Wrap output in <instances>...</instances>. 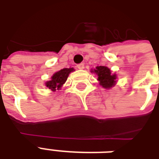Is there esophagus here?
<instances>
[{"label":"esophagus","instance_id":"34e87169","mask_svg":"<svg viewBox=\"0 0 159 159\" xmlns=\"http://www.w3.org/2000/svg\"><path fill=\"white\" fill-rule=\"evenodd\" d=\"M77 68L79 70H83L84 69V64H83V63H81V64H78L77 65Z\"/></svg>","mask_w":159,"mask_h":159}]
</instances>
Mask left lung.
Listing matches in <instances>:
<instances>
[{"instance_id": "obj_1", "label": "left lung", "mask_w": 159, "mask_h": 159, "mask_svg": "<svg viewBox=\"0 0 159 159\" xmlns=\"http://www.w3.org/2000/svg\"><path fill=\"white\" fill-rule=\"evenodd\" d=\"M91 72L96 74L100 84L105 89H111L116 84L117 75L112 74L111 70L107 66H97L93 70H91Z\"/></svg>"}]
</instances>
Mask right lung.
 <instances>
[{
    "mask_svg": "<svg viewBox=\"0 0 159 159\" xmlns=\"http://www.w3.org/2000/svg\"><path fill=\"white\" fill-rule=\"evenodd\" d=\"M74 71V68H64L59 71L55 72L51 77L50 81H48L45 83L46 86L52 91H56V89H60L63 84L66 83L67 77L70 72Z\"/></svg>",
    "mask_w": 159,
    "mask_h": 159,
    "instance_id": "obj_1",
    "label": "right lung"
}]
</instances>
